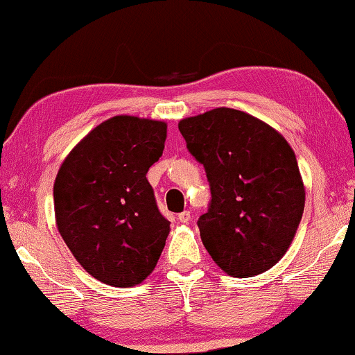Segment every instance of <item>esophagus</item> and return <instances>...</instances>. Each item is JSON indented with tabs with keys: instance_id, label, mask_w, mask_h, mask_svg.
<instances>
[{
	"instance_id": "34e87169",
	"label": "esophagus",
	"mask_w": 355,
	"mask_h": 355,
	"mask_svg": "<svg viewBox=\"0 0 355 355\" xmlns=\"http://www.w3.org/2000/svg\"><path fill=\"white\" fill-rule=\"evenodd\" d=\"M190 218H191V216H190V211H182L180 213V215H178V221H180V223H189V221H190Z\"/></svg>"
}]
</instances>
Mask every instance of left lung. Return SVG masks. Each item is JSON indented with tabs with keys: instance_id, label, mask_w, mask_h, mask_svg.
Returning a JSON list of instances; mask_svg holds the SVG:
<instances>
[{
	"instance_id": "obj_1",
	"label": "left lung",
	"mask_w": 355,
	"mask_h": 355,
	"mask_svg": "<svg viewBox=\"0 0 355 355\" xmlns=\"http://www.w3.org/2000/svg\"><path fill=\"white\" fill-rule=\"evenodd\" d=\"M178 129L210 183L198 228L213 261L236 277L268 271L288 251L304 211L291 145L268 123L228 107L183 119Z\"/></svg>"
}]
</instances>
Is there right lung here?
<instances>
[{"mask_svg": "<svg viewBox=\"0 0 355 355\" xmlns=\"http://www.w3.org/2000/svg\"><path fill=\"white\" fill-rule=\"evenodd\" d=\"M166 123L115 115L72 148L54 182L55 225L89 275L129 288L157 266L170 221L147 180L162 157Z\"/></svg>", "mask_w": 355, "mask_h": 355, "instance_id": "add662e5", "label": "right lung"}]
</instances>
